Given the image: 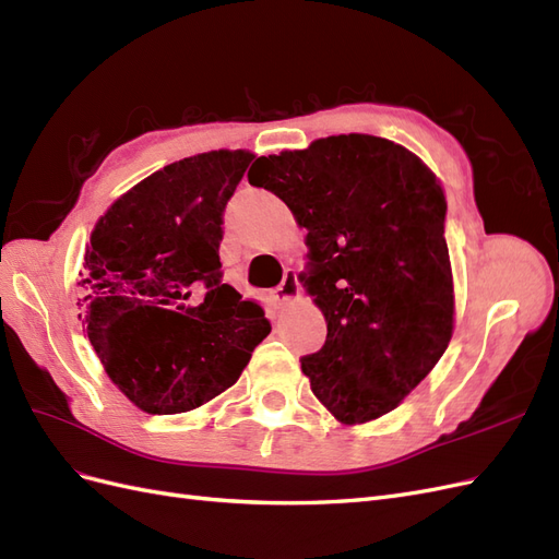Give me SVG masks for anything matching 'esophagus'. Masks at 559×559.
<instances>
[{
  "mask_svg": "<svg viewBox=\"0 0 559 559\" xmlns=\"http://www.w3.org/2000/svg\"><path fill=\"white\" fill-rule=\"evenodd\" d=\"M298 294H300L298 277H296L294 270H286L284 280L280 282V286L273 292V298H275L277 302H286V300H292V298H298Z\"/></svg>",
  "mask_w": 559,
  "mask_h": 559,
  "instance_id": "34e87169",
  "label": "esophagus"
}]
</instances>
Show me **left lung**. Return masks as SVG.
Instances as JSON below:
<instances>
[{
  "mask_svg": "<svg viewBox=\"0 0 559 559\" xmlns=\"http://www.w3.org/2000/svg\"><path fill=\"white\" fill-rule=\"evenodd\" d=\"M247 177L308 230L302 280L329 331L300 359L314 396L343 425L394 411L452 337L448 202L436 175L401 144L352 132L261 156Z\"/></svg>",
  "mask_w": 559,
  "mask_h": 559,
  "instance_id": "1",
  "label": "left lung"
}]
</instances>
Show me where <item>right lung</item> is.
I'll return each instance as SVG.
<instances>
[{
	"label": "right lung",
	"instance_id": "right-lung-1",
	"mask_svg": "<svg viewBox=\"0 0 559 559\" xmlns=\"http://www.w3.org/2000/svg\"><path fill=\"white\" fill-rule=\"evenodd\" d=\"M251 158L222 148L165 165L95 224L79 317L111 382L148 415L226 392L270 333L218 261L224 212Z\"/></svg>",
	"mask_w": 559,
	"mask_h": 559
}]
</instances>
